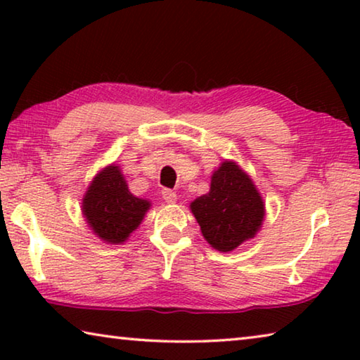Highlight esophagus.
<instances>
[{
	"label": "esophagus",
	"instance_id": "obj_1",
	"mask_svg": "<svg viewBox=\"0 0 360 360\" xmlns=\"http://www.w3.org/2000/svg\"><path fill=\"white\" fill-rule=\"evenodd\" d=\"M162 197H163V200H165L167 203H174L176 200H178V195H176V192H173L172 188H163Z\"/></svg>",
	"mask_w": 360,
	"mask_h": 360
}]
</instances>
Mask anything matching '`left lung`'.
Wrapping results in <instances>:
<instances>
[{
    "label": "left lung",
    "mask_w": 360,
    "mask_h": 360,
    "mask_svg": "<svg viewBox=\"0 0 360 360\" xmlns=\"http://www.w3.org/2000/svg\"><path fill=\"white\" fill-rule=\"evenodd\" d=\"M210 245L229 252L252 238L264 221L262 197L249 176L233 162H224L211 178V191L191 205Z\"/></svg>",
    "instance_id": "8db88e82"
}]
</instances>
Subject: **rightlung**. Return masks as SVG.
<instances>
[{
  "instance_id": "obj_1",
  "label": "right lung",
  "mask_w": 360,
  "mask_h": 360,
  "mask_svg": "<svg viewBox=\"0 0 360 360\" xmlns=\"http://www.w3.org/2000/svg\"><path fill=\"white\" fill-rule=\"evenodd\" d=\"M150 203L131 195L117 167L96 176L82 202L87 222L101 240L122 243L141 224Z\"/></svg>"
}]
</instances>
